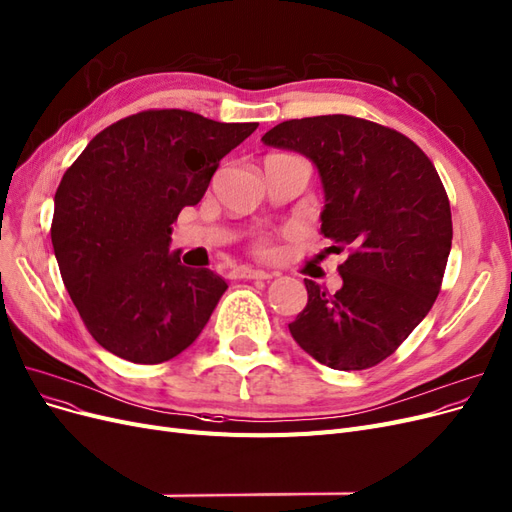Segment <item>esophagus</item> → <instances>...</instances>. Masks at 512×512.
I'll list each match as a JSON object with an SVG mask.
<instances>
[{
    "mask_svg": "<svg viewBox=\"0 0 512 512\" xmlns=\"http://www.w3.org/2000/svg\"><path fill=\"white\" fill-rule=\"evenodd\" d=\"M239 279H273L277 277V273H269V271H260V269H252V267H241L237 271Z\"/></svg>",
    "mask_w": 512,
    "mask_h": 512,
    "instance_id": "34e87169",
    "label": "esophagus"
}]
</instances>
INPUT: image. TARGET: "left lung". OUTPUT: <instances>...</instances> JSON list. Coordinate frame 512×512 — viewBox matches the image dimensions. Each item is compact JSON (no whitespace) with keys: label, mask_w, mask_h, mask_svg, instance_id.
<instances>
[{"label":"left lung","mask_w":512,"mask_h":512,"mask_svg":"<svg viewBox=\"0 0 512 512\" xmlns=\"http://www.w3.org/2000/svg\"><path fill=\"white\" fill-rule=\"evenodd\" d=\"M262 142L315 165L328 250L349 248L337 292L326 294L305 279L309 301L288 324L290 334L334 370L379 364L424 320L440 292L453 239L443 182L409 137L345 114L286 120Z\"/></svg>","instance_id":"left-lung-1"}]
</instances>
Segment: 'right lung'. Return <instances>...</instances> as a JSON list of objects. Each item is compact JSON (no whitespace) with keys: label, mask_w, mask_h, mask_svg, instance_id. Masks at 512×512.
<instances>
[{"label":"right lung","mask_w":512,"mask_h":512,"mask_svg":"<svg viewBox=\"0 0 512 512\" xmlns=\"http://www.w3.org/2000/svg\"><path fill=\"white\" fill-rule=\"evenodd\" d=\"M256 127L186 110L139 112L95 135L65 171L52 248L84 326L110 354L161 364L197 341L228 286L169 252L171 224Z\"/></svg>","instance_id":"right-lung-1"}]
</instances>
